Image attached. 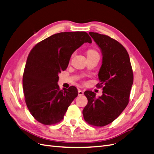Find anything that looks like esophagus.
I'll list each match as a JSON object with an SVG mask.
<instances>
[{
	"label": "esophagus",
	"instance_id": "esophagus-1",
	"mask_svg": "<svg viewBox=\"0 0 154 154\" xmlns=\"http://www.w3.org/2000/svg\"><path fill=\"white\" fill-rule=\"evenodd\" d=\"M83 94H84V93H83V91H82L80 89L78 90V96H82L83 95Z\"/></svg>",
	"mask_w": 154,
	"mask_h": 154
}]
</instances>
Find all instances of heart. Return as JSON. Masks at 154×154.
Returning a JSON list of instances; mask_svg holds the SVG:
<instances>
[{"label":"heart","instance_id":"obj_1","mask_svg":"<svg viewBox=\"0 0 154 154\" xmlns=\"http://www.w3.org/2000/svg\"><path fill=\"white\" fill-rule=\"evenodd\" d=\"M87 57H93V56L95 55H99L98 53L94 49H88L87 51Z\"/></svg>","mask_w":154,"mask_h":154}]
</instances>
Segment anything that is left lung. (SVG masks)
<instances>
[{
  "label": "left lung",
  "instance_id": "left-lung-1",
  "mask_svg": "<svg viewBox=\"0 0 154 154\" xmlns=\"http://www.w3.org/2000/svg\"><path fill=\"white\" fill-rule=\"evenodd\" d=\"M103 56L98 73V87L103 94L86 91L88 103L83 110L86 122L95 127H103L117 118L129 102L134 75L127 50L117 40L105 35L90 32Z\"/></svg>",
  "mask_w": 154,
  "mask_h": 154
}]
</instances>
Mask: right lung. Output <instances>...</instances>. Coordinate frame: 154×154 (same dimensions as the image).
Segmentation results:
<instances>
[{"label": "right lung", "instance_id": "obj_1", "mask_svg": "<svg viewBox=\"0 0 154 154\" xmlns=\"http://www.w3.org/2000/svg\"><path fill=\"white\" fill-rule=\"evenodd\" d=\"M86 42L91 44L92 40L85 31L62 32L40 42L30 51L23 74V90L30 113L42 124L61 122L78 96L74 86L60 89L58 74L67 69L72 54Z\"/></svg>", "mask_w": 154, "mask_h": 154}]
</instances>
